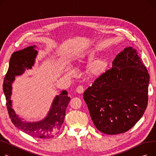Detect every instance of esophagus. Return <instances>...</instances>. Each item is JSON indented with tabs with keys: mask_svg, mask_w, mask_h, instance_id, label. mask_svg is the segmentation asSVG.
Wrapping results in <instances>:
<instances>
[{
	"mask_svg": "<svg viewBox=\"0 0 156 156\" xmlns=\"http://www.w3.org/2000/svg\"><path fill=\"white\" fill-rule=\"evenodd\" d=\"M76 92L77 93H79V94H82V93L84 92V87L83 86H79L77 88H76Z\"/></svg>",
	"mask_w": 156,
	"mask_h": 156,
	"instance_id": "esophagus-1",
	"label": "esophagus"
}]
</instances>
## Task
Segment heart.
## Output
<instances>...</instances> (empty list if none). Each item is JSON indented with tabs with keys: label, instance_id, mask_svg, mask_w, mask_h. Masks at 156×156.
Listing matches in <instances>:
<instances>
[{
	"label": "heart",
	"instance_id": "1",
	"mask_svg": "<svg viewBox=\"0 0 156 156\" xmlns=\"http://www.w3.org/2000/svg\"><path fill=\"white\" fill-rule=\"evenodd\" d=\"M97 50V48H92L86 50L78 56L76 58V62L78 63H83L93 60L96 56ZM106 67V61L103 58H99L90 63L88 68V72L90 76L93 77H99L104 74ZM67 73L69 75H71V71L67 70Z\"/></svg>",
	"mask_w": 156,
	"mask_h": 156
}]
</instances>
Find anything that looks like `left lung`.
Here are the masks:
<instances>
[{
  "instance_id": "left-lung-1",
  "label": "left lung",
  "mask_w": 156,
  "mask_h": 156,
  "mask_svg": "<svg viewBox=\"0 0 156 156\" xmlns=\"http://www.w3.org/2000/svg\"><path fill=\"white\" fill-rule=\"evenodd\" d=\"M149 80L135 49L129 47L119 53L112 67L83 94L97 129L105 134L116 135L132 128L147 108Z\"/></svg>"
}]
</instances>
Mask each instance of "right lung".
<instances>
[{"mask_svg":"<svg viewBox=\"0 0 156 156\" xmlns=\"http://www.w3.org/2000/svg\"><path fill=\"white\" fill-rule=\"evenodd\" d=\"M36 46H30L22 50L13 53L9 61V66L4 78L3 91L6 99L8 113L12 123L24 133L38 139H50L60 130L66 116V110L70 101L67 91L63 90L53 100L47 115L42 120L29 122L23 121L12 108L11 98L12 83L16 76H21L26 70L31 69L38 55Z\"/></svg>","mask_w":156,"mask_h":156,"instance_id":"right-lung-1","label":"right lung"}]
</instances>
